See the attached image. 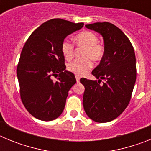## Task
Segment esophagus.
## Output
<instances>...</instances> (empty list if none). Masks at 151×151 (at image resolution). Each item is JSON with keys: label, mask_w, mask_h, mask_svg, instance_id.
I'll return each instance as SVG.
<instances>
[{"label": "esophagus", "mask_w": 151, "mask_h": 151, "mask_svg": "<svg viewBox=\"0 0 151 151\" xmlns=\"http://www.w3.org/2000/svg\"><path fill=\"white\" fill-rule=\"evenodd\" d=\"M76 82H79V80H80L79 76H77V75H76Z\"/></svg>", "instance_id": "esophagus-1"}]
</instances>
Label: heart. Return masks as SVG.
<instances>
[{"mask_svg":"<svg viewBox=\"0 0 151 151\" xmlns=\"http://www.w3.org/2000/svg\"><path fill=\"white\" fill-rule=\"evenodd\" d=\"M75 41L78 46L85 47L84 57L85 60H75L69 63L67 69L69 72L73 73L77 76H83L91 69L93 62L99 61L102 59L104 54V47L98 43V38L94 33L89 31H83L75 37ZM63 56L66 60H69L74 55V46L67 40L63 42L61 46Z\"/></svg>","mask_w":151,"mask_h":151,"instance_id":"obj_1","label":"heart"}]
</instances>
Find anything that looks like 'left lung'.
<instances>
[{
  "label": "left lung",
  "mask_w": 151,
  "mask_h": 151,
  "mask_svg": "<svg viewBox=\"0 0 151 151\" xmlns=\"http://www.w3.org/2000/svg\"><path fill=\"white\" fill-rule=\"evenodd\" d=\"M85 27L102 36L104 54L91 72L97 82L80 79L85 86L84 110L94 122H110L120 115L130 101L136 81L134 50L127 36L113 24L96 22ZM102 79L105 82L101 85Z\"/></svg>",
  "instance_id": "8db88e82"
}]
</instances>
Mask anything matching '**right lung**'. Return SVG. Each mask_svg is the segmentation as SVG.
Wrapping results in <instances>:
<instances>
[{"label":"right lung","instance_id":"right-lung-1","mask_svg":"<svg viewBox=\"0 0 151 151\" xmlns=\"http://www.w3.org/2000/svg\"><path fill=\"white\" fill-rule=\"evenodd\" d=\"M83 26V22L53 19L36 29L24 45L17 74L22 104L35 118L51 121L63 111L76 80L66 70L61 46L69 35ZM52 76H58V81L54 82Z\"/></svg>","mask_w":151,"mask_h":151}]
</instances>
